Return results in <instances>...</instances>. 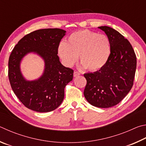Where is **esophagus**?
<instances>
[{
	"mask_svg": "<svg viewBox=\"0 0 146 146\" xmlns=\"http://www.w3.org/2000/svg\"><path fill=\"white\" fill-rule=\"evenodd\" d=\"M80 75V74L78 72H74V77H78V76H79Z\"/></svg>",
	"mask_w": 146,
	"mask_h": 146,
	"instance_id": "esophagus-1",
	"label": "esophagus"
}]
</instances>
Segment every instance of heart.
<instances>
[{"mask_svg":"<svg viewBox=\"0 0 146 146\" xmlns=\"http://www.w3.org/2000/svg\"><path fill=\"white\" fill-rule=\"evenodd\" d=\"M110 53V43L107 36L87 30L72 33L66 43H61L58 47L59 55L66 66H73L80 56L83 67L93 72L106 65Z\"/></svg>","mask_w":146,"mask_h":146,"instance_id":"heart-1","label":"heart"}]
</instances>
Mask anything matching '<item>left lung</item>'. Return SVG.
<instances>
[{"mask_svg": "<svg viewBox=\"0 0 146 146\" xmlns=\"http://www.w3.org/2000/svg\"><path fill=\"white\" fill-rule=\"evenodd\" d=\"M98 28L108 36L111 53L101 69L84 74L87 81L84 96L92 106L106 108L120 103L131 89L137 58L131 43L121 33L108 26Z\"/></svg>", "mask_w": 146, "mask_h": 146, "instance_id": "obj_1", "label": "left lung"}]
</instances>
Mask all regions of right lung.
<instances>
[{
  "label": "right lung",
  "instance_id": "right-lung-1",
  "mask_svg": "<svg viewBox=\"0 0 146 146\" xmlns=\"http://www.w3.org/2000/svg\"><path fill=\"white\" fill-rule=\"evenodd\" d=\"M66 31L58 28L35 31L20 40L9 58L8 77L15 95L27 108L37 112L54 110L63 101L65 87L72 80L74 70L61 63L58 48ZM36 53L44 61L42 75L26 80L20 63L28 53Z\"/></svg>",
  "mask_w": 146,
  "mask_h": 146
}]
</instances>
